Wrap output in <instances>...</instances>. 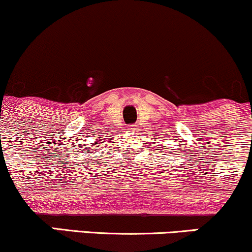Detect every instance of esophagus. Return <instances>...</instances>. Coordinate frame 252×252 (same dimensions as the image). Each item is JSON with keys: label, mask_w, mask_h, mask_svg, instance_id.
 <instances>
[{"label": "esophagus", "mask_w": 252, "mask_h": 252, "mask_svg": "<svg viewBox=\"0 0 252 252\" xmlns=\"http://www.w3.org/2000/svg\"><path fill=\"white\" fill-rule=\"evenodd\" d=\"M129 130H136V126H129Z\"/></svg>", "instance_id": "obj_1"}]
</instances>
